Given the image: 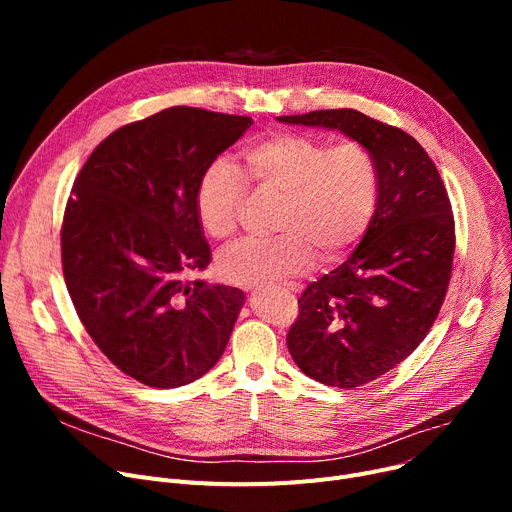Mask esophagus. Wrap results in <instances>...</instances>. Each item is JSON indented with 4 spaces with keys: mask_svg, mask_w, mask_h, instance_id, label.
Wrapping results in <instances>:
<instances>
[{
    "mask_svg": "<svg viewBox=\"0 0 512 512\" xmlns=\"http://www.w3.org/2000/svg\"><path fill=\"white\" fill-rule=\"evenodd\" d=\"M294 292H299V286H290Z\"/></svg>",
    "mask_w": 512,
    "mask_h": 512,
    "instance_id": "obj_1",
    "label": "esophagus"
}]
</instances>
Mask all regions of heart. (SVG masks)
<instances>
[{"label": "heart", "instance_id": "obj_1", "mask_svg": "<svg viewBox=\"0 0 512 512\" xmlns=\"http://www.w3.org/2000/svg\"><path fill=\"white\" fill-rule=\"evenodd\" d=\"M247 176L282 193L272 238H242L218 255V270L232 284L309 272L315 253L340 261L365 234L378 199V166L371 151L346 141L330 147L307 132H274L240 153ZM247 182L226 159L209 164L195 191L197 218L213 238H228L238 224Z\"/></svg>", "mask_w": 512, "mask_h": 512}]
</instances>
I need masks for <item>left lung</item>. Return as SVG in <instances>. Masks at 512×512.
Wrapping results in <instances>:
<instances>
[{"label": "left lung", "mask_w": 512, "mask_h": 512, "mask_svg": "<svg viewBox=\"0 0 512 512\" xmlns=\"http://www.w3.org/2000/svg\"><path fill=\"white\" fill-rule=\"evenodd\" d=\"M278 120L340 130L378 166V201L365 236L334 272L307 286L286 336L309 378L357 388L405 361L434 326L454 259L450 199L434 161L405 130L357 110Z\"/></svg>", "instance_id": "obj_1"}]
</instances>
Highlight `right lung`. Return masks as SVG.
I'll list each match as a JSON object with an SVG mask.
<instances>
[{
	"label": "right lung",
	"mask_w": 512,
	"mask_h": 512,
	"mask_svg": "<svg viewBox=\"0 0 512 512\" xmlns=\"http://www.w3.org/2000/svg\"><path fill=\"white\" fill-rule=\"evenodd\" d=\"M251 124L168 107L112 132L74 180L62 224L70 299L99 351L145 386L199 380L245 303L238 288L184 278L211 261L197 182Z\"/></svg>",
	"instance_id": "1"
}]
</instances>
